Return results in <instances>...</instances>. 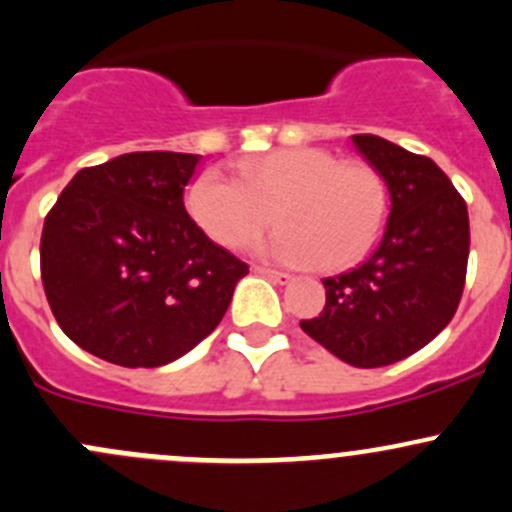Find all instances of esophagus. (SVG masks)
I'll return each mask as SVG.
<instances>
[{
	"label": "esophagus",
	"instance_id": "esophagus-1",
	"mask_svg": "<svg viewBox=\"0 0 512 512\" xmlns=\"http://www.w3.org/2000/svg\"><path fill=\"white\" fill-rule=\"evenodd\" d=\"M255 272H260V275H265L267 280L277 282V285H287V282H292V275H287V272H280V270H272V267H255Z\"/></svg>",
	"mask_w": 512,
	"mask_h": 512
}]
</instances>
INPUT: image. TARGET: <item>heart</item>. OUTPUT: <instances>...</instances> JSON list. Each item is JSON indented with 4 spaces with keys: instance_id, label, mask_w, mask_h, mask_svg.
<instances>
[{
    "instance_id": "b5f03b06",
    "label": "heart",
    "mask_w": 512,
    "mask_h": 512,
    "mask_svg": "<svg viewBox=\"0 0 512 512\" xmlns=\"http://www.w3.org/2000/svg\"><path fill=\"white\" fill-rule=\"evenodd\" d=\"M185 205L225 250L245 247L275 215L280 227L260 245L262 255L294 267L347 270L379 242L389 193L371 165L294 146L240 160L237 180L203 170L188 185Z\"/></svg>"
}]
</instances>
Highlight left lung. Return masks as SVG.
Here are the masks:
<instances>
[{
	"label": "left lung",
	"mask_w": 512,
	"mask_h": 512,
	"mask_svg": "<svg viewBox=\"0 0 512 512\" xmlns=\"http://www.w3.org/2000/svg\"><path fill=\"white\" fill-rule=\"evenodd\" d=\"M356 151L384 178L391 210L379 247L354 270L327 277L322 314L302 329L359 369L389 366L446 329L466 285V200L431 158L386 138L352 136Z\"/></svg>",
	"instance_id": "obj_1"
}]
</instances>
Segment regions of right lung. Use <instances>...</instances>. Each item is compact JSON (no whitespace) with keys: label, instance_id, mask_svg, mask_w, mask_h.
Returning <instances> with one entry per match:
<instances>
[{"label":"right lung","instance_id":"right-lung-1","mask_svg":"<svg viewBox=\"0 0 512 512\" xmlns=\"http://www.w3.org/2000/svg\"><path fill=\"white\" fill-rule=\"evenodd\" d=\"M200 156L126 153L71 178L41 232V282L66 337L128 369L170 364L225 317L245 262L190 218Z\"/></svg>","mask_w":512,"mask_h":512}]
</instances>
